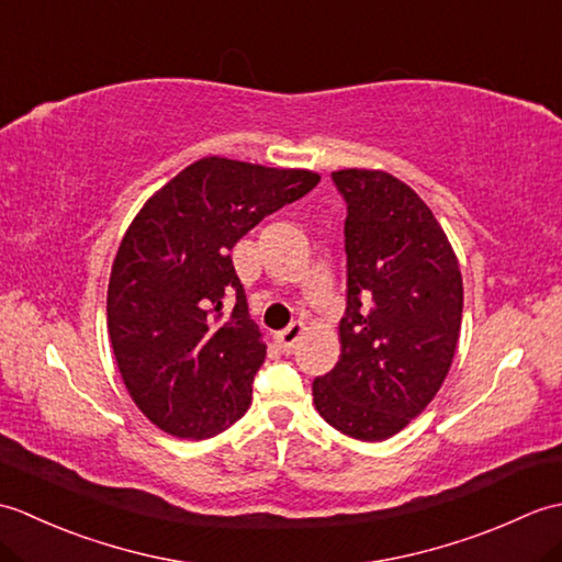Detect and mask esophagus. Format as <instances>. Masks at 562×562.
Returning <instances> with one entry per match:
<instances>
[{
  "label": "esophagus",
  "mask_w": 562,
  "mask_h": 562,
  "mask_svg": "<svg viewBox=\"0 0 562 562\" xmlns=\"http://www.w3.org/2000/svg\"><path fill=\"white\" fill-rule=\"evenodd\" d=\"M302 333H304V324H302V321H294V324H290L288 328L280 330L278 336H274V340H278V345L284 352H290L296 345V340L302 338Z\"/></svg>",
  "instance_id": "1"
}]
</instances>
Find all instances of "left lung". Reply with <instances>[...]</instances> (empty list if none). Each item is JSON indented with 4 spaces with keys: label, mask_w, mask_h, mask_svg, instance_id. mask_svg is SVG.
I'll return each mask as SVG.
<instances>
[{
    "label": "left lung",
    "mask_w": 562,
    "mask_h": 562,
    "mask_svg": "<svg viewBox=\"0 0 562 562\" xmlns=\"http://www.w3.org/2000/svg\"><path fill=\"white\" fill-rule=\"evenodd\" d=\"M348 205V306L340 360L314 379V405L342 435L381 441L420 415L459 342L463 282L420 195L386 171L330 173Z\"/></svg>",
    "instance_id": "8db88e82"
}]
</instances>
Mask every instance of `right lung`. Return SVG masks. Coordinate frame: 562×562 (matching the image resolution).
Listing matches in <instances>:
<instances>
[{
	"instance_id": "obj_1",
	"label": "right lung",
	"mask_w": 562,
	"mask_h": 562,
	"mask_svg": "<svg viewBox=\"0 0 562 562\" xmlns=\"http://www.w3.org/2000/svg\"><path fill=\"white\" fill-rule=\"evenodd\" d=\"M318 181L306 169L207 157L130 224L111 270L109 336L130 396L164 432L214 437L248 411L266 342L229 250ZM226 295L232 313L223 312Z\"/></svg>"
}]
</instances>
